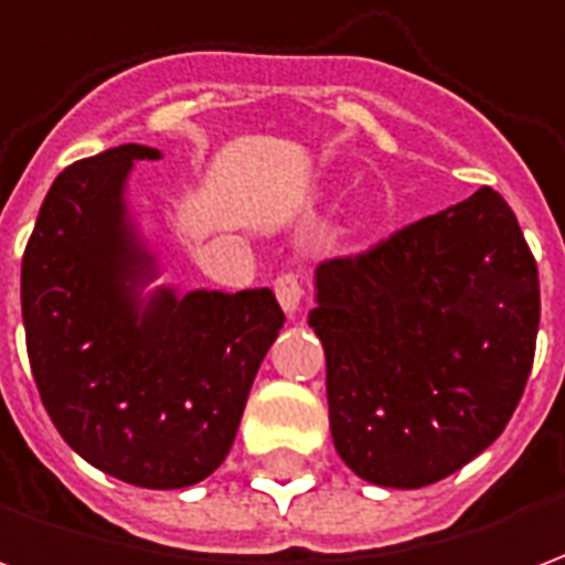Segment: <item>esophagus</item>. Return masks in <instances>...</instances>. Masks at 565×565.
Masks as SVG:
<instances>
[{"label": "esophagus", "instance_id": "esophagus-1", "mask_svg": "<svg viewBox=\"0 0 565 565\" xmlns=\"http://www.w3.org/2000/svg\"><path fill=\"white\" fill-rule=\"evenodd\" d=\"M275 296H278V302H281L287 315H296L299 302H302V278H299V271H281L275 278Z\"/></svg>", "mask_w": 565, "mask_h": 565}]
</instances>
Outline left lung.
Masks as SVG:
<instances>
[{
	"label": "left lung",
	"instance_id": "obj_1",
	"mask_svg": "<svg viewBox=\"0 0 565 565\" xmlns=\"http://www.w3.org/2000/svg\"><path fill=\"white\" fill-rule=\"evenodd\" d=\"M539 269L493 186L318 266L335 450L363 481L426 487L475 460L521 403Z\"/></svg>",
	"mask_w": 565,
	"mask_h": 565
}]
</instances>
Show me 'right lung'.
<instances>
[{
    "label": "right lung",
    "mask_w": 565,
    "mask_h": 565,
    "mask_svg": "<svg viewBox=\"0 0 565 565\" xmlns=\"http://www.w3.org/2000/svg\"><path fill=\"white\" fill-rule=\"evenodd\" d=\"M157 157L120 145L56 174L23 250L20 306L32 379L68 448L127 484L178 490L226 460L284 311L266 287L160 290L141 306L150 257L124 181Z\"/></svg>",
    "instance_id": "right-lung-1"
}]
</instances>
